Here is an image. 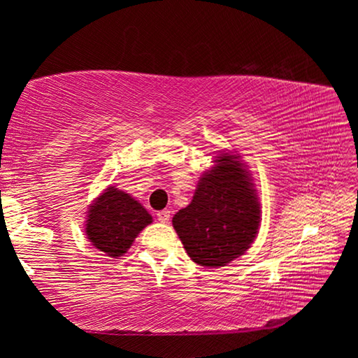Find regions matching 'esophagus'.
Returning a JSON list of instances; mask_svg holds the SVG:
<instances>
[{
    "label": "esophagus",
    "instance_id": "obj_1",
    "mask_svg": "<svg viewBox=\"0 0 358 358\" xmlns=\"http://www.w3.org/2000/svg\"><path fill=\"white\" fill-rule=\"evenodd\" d=\"M156 216H157V221H161V222H169V221H171V211H169V210L157 211Z\"/></svg>",
    "mask_w": 358,
    "mask_h": 358
}]
</instances>
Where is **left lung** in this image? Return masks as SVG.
I'll list each match as a JSON object with an SVG mask.
<instances>
[{"label": "left lung", "instance_id": "left-lung-1", "mask_svg": "<svg viewBox=\"0 0 358 358\" xmlns=\"http://www.w3.org/2000/svg\"><path fill=\"white\" fill-rule=\"evenodd\" d=\"M172 224L185 250L202 266H224L256 238L260 203L250 172L235 155L221 153L203 173L191 203Z\"/></svg>", "mask_w": 358, "mask_h": 358}]
</instances>
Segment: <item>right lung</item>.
<instances>
[{"label": "right lung", "instance_id": "1", "mask_svg": "<svg viewBox=\"0 0 358 358\" xmlns=\"http://www.w3.org/2000/svg\"><path fill=\"white\" fill-rule=\"evenodd\" d=\"M151 221L153 217L136 199L108 186L90 208L85 232L106 256L121 257Z\"/></svg>", "mask_w": 358, "mask_h": 358}]
</instances>
